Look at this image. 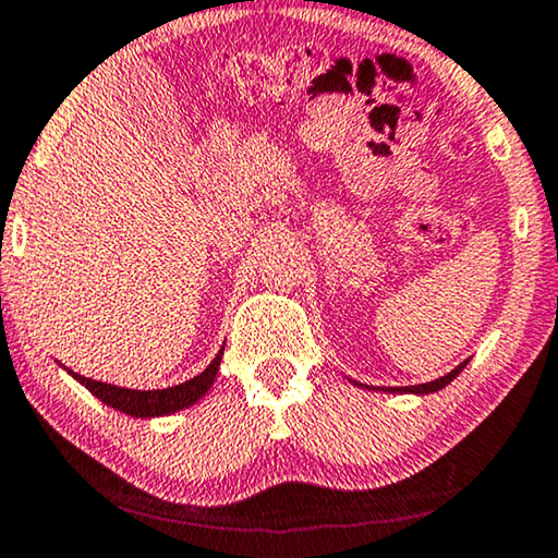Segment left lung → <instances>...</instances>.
<instances>
[{
  "label": "left lung",
  "mask_w": 558,
  "mask_h": 558,
  "mask_svg": "<svg viewBox=\"0 0 558 558\" xmlns=\"http://www.w3.org/2000/svg\"><path fill=\"white\" fill-rule=\"evenodd\" d=\"M464 365H468V361L457 365V368H454L452 373H447V376H441V378H437V380H429V384L401 386V388H378V391H388V393H434V391H439V388H445L447 384H452V380L462 373ZM357 386H361V384H357ZM365 388H368V386H365Z\"/></svg>",
  "instance_id": "1"
}]
</instances>
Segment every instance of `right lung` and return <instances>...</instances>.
<instances>
[{
    "label": "right lung",
    "instance_id": "right-lung-1",
    "mask_svg": "<svg viewBox=\"0 0 558 558\" xmlns=\"http://www.w3.org/2000/svg\"><path fill=\"white\" fill-rule=\"evenodd\" d=\"M220 357H223V348L218 350V355L213 357V363L205 368L201 376L185 380V384L172 386V388H151V391H134V388H121V386H111V384H101V380L78 376L73 373V378L88 388L96 399H101L106 407L121 411V414L129 416H142V418H151V416H165V414H174V411L193 407L197 399H203L208 393V388L216 380V373L220 368Z\"/></svg>",
    "mask_w": 558,
    "mask_h": 558
}]
</instances>
